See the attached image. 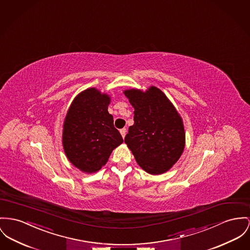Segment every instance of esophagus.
Masks as SVG:
<instances>
[{
	"label": "esophagus",
	"mask_w": 250,
	"mask_h": 250,
	"mask_svg": "<svg viewBox=\"0 0 250 250\" xmlns=\"http://www.w3.org/2000/svg\"><path fill=\"white\" fill-rule=\"evenodd\" d=\"M126 133H127V130H126V128H123V129H121V130H120V133H121V135H122V137H123V138L125 137Z\"/></svg>",
	"instance_id": "1"
}]
</instances>
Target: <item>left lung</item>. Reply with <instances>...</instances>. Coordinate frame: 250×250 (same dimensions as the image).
<instances>
[{"label": "left lung", "mask_w": 250, "mask_h": 250, "mask_svg": "<svg viewBox=\"0 0 250 250\" xmlns=\"http://www.w3.org/2000/svg\"><path fill=\"white\" fill-rule=\"evenodd\" d=\"M124 95L134 109L133 126L124 142L145 171L157 175L167 171L180 158L186 144L183 119L157 87L145 92L127 89Z\"/></svg>", "instance_id": "8db88e82"}]
</instances>
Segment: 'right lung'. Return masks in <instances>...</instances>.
Masks as SVG:
<instances>
[{
  "label": "right lung",
  "mask_w": 250,
  "mask_h": 250,
  "mask_svg": "<svg viewBox=\"0 0 250 250\" xmlns=\"http://www.w3.org/2000/svg\"><path fill=\"white\" fill-rule=\"evenodd\" d=\"M110 102L106 93L88 88L74 99L64 117L63 150L70 163L85 173L100 170L123 142L108 112Z\"/></svg>",
  "instance_id": "add662e5"
}]
</instances>
